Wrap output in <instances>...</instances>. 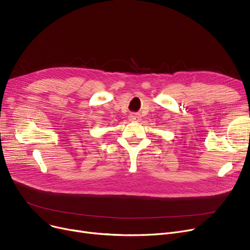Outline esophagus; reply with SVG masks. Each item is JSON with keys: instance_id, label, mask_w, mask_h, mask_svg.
Returning a JSON list of instances; mask_svg holds the SVG:
<instances>
[{"instance_id": "34e87169", "label": "esophagus", "mask_w": 250, "mask_h": 250, "mask_svg": "<svg viewBox=\"0 0 250 250\" xmlns=\"http://www.w3.org/2000/svg\"><path fill=\"white\" fill-rule=\"evenodd\" d=\"M128 120H129L130 122H133V123L140 122V121H141V114H140V113H136V112L130 113V114L128 115Z\"/></svg>"}]
</instances>
